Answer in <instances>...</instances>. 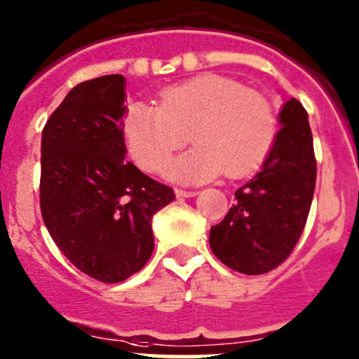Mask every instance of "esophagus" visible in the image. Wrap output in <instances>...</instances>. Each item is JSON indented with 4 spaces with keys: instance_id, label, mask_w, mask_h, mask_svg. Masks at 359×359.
Returning a JSON list of instances; mask_svg holds the SVG:
<instances>
[{
    "instance_id": "34e87169",
    "label": "esophagus",
    "mask_w": 359,
    "mask_h": 359,
    "mask_svg": "<svg viewBox=\"0 0 359 359\" xmlns=\"http://www.w3.org/2000/svg\"><path fill=\"white\" fill-rule=\"evenodd\" d=\"M175 196L177 198H194V196H198V192L186 191V189H175Z\"/></svg>"
}]
</instances>
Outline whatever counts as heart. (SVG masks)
I'll return each instance as SVG.
<instances>
[{"mask_svg": "<svg viewBox=\"0 0 359 359\" xmlns=\"http://www.w3.org/2000/svg\"><path fill=\"white\" fill-rule=\"evenodd\" d=\"M124 135L140 167L160 172L191 135L196 147L172 161L167 175L201 184L219 173L242 177L262 163L276 136V116L266 97L216 74L170 86L160 107L135 102Z\"/></svg>", "mask_w": 359, "mask_h": 359, "instance_id": "b5f03b06", "label": "heart"}]
</instances>
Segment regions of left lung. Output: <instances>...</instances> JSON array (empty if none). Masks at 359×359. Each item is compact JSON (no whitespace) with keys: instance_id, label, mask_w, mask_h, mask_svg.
<instances>
[{"instance_id":"1","label":"left lung","mask_w":359,"mask_h":359,"mask_svg":"<svg viewBox=\"0 0 359 359\" xmlns=\"http://www.w3.org/2000/svg\"><path fill=\"white\" fill-rule=\"evenodd\" d=\"M278 121L281 129L261 170L235 192V204L210 231L212 254L243 274L269 273L286 261L312 206L317 161L309 114L290 98Z\"/></svg>"}]
</instances>
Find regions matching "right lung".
Segmentation results:
<instances>
[{
  "mask_svg": "<svg viewBox=\"0 0 359 359\" xmlns=\"http://www.w3.org/2000/svg\"><path fill=\"white\" fill-rule=\"evenodd\" d=\"M126 78L76 85L46 122L41 211L66 259L102 283H121L151 257V218L173 189L126 161Z\"/></svg>",
  "mask_w": 359,
  "mask_h": 359,
  "instance_id": "1",
  "label": "right lung"
}]
</instances>
